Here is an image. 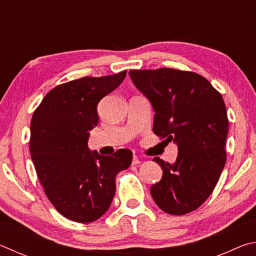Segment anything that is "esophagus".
<instances>
[{
    "label": "esophagus",
    "instance_id": "34e87169",
    "mask_svg": "<svg viewBox=\"0 0 256 256\" xmlns=\"http://www.w3.org/2000/svg\"><path fill=\"white\" fill-rule=\"evenodd\" d=\"M140 164V160H138V156L134 154L133 156V159H132V164Z\"/></svg>",
    "mask_w": 256,
    "mask_h": 256
}]
</instances>
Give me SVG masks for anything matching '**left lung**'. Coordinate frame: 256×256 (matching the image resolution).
Masks as SVG:
<instances>
[{"mask_svg": "<svg viewBox=\"0 0 256 256\" xmlns=\"http://www.w3.org/2000/svg\"><path fill=\"white\" fill-rule=\"evenodd\" d=\"M128 74L152 105L154 134L178 149L172 164L154 158L162 177L151 186V196L166 214L194 211L210 196L226 164L228 118L222 94L194 72L164 68Z\"/></svg>", "mask_w": 256, "mask_h": 256, "instance_id": "8db88e82", "label": "left lung"}]
</instances>
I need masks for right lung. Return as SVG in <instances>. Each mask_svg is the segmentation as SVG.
<instances>
[{"label": "right lung", "mask_w": 256, "mask_h": 256, "mask_svg": "<svg viewBox=\"0 0 256 256\" xmlns=\"http://www.w3.org/2000/svg\"><path fill=\"white\" fill-rule=\"evenodd\" d=\"M126 71L86 76L52 89L30 124V156L46 196L60 214L76 222L100 218L115 196V178L132 162V151L102 156L88 148L97 126V105L122 84Z\"/></svg>", "instance_id": "1"}]
</instances>
